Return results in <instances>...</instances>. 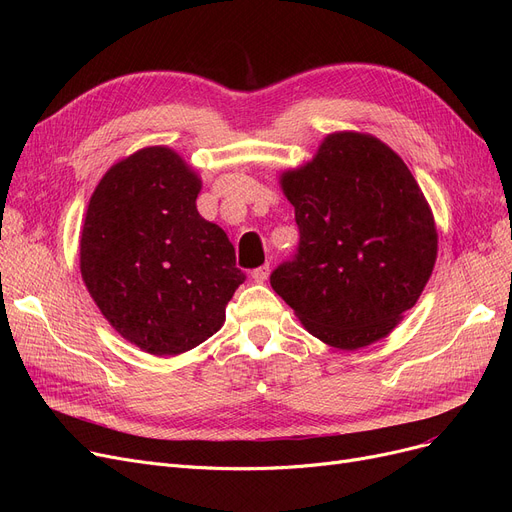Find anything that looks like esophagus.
I'll return each mask as SVG.
<instances>
[{"label":"esophagus","mask_w":512,"mask_h":512,"mask_svg":"<svg viewBox=\"0 0 512 512\" xmlns=\"http://www.w3.org/2000/svg\"><path fill=\"white\" fill-rule=\"evenodd\" d=\"M251 278H253V282L263 284L267 278H270V263H263L261 267H257V270H253Z\"/></svg>","instance_id":"1"}]
</instances>
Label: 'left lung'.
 <instances>
[{
	"mask_svg": "<svg viewBox=\"0 0 512 512\" xmlns=\"http://www.w3.org/2000/svg\"><path fill=\"white\" fill-rule=\"evenodd\" d=\"M301 242L270 282L309 334L342 351L386 338L434 272L432 207L405 161L365 132L340 130L280 174Z\"/></svg>",
	"mask_w": 512,
	"mask_h": 512,
	"instance_id": "1",
	"label": "left lung"
}]
</instances>
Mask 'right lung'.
I'll list each match as a JSON object with an SVG mask.
<instances>
[{"label": "right lung", "instance_id": "obj_1", "mask_svg": "<svg viewBox=\"0 0 512 512\" xmlns=\"http://www.w3.org/2000/svg\"><path fill=\"white\" fill-rule=\"evenodd\" d=\"M199 174L153 145L103 174L80 230V276L110 326L155 357L218 332L245 282L226 232L201 218Z\"/></svg>", "mask_w": 512, "mask_h": 512}]
</instances>
